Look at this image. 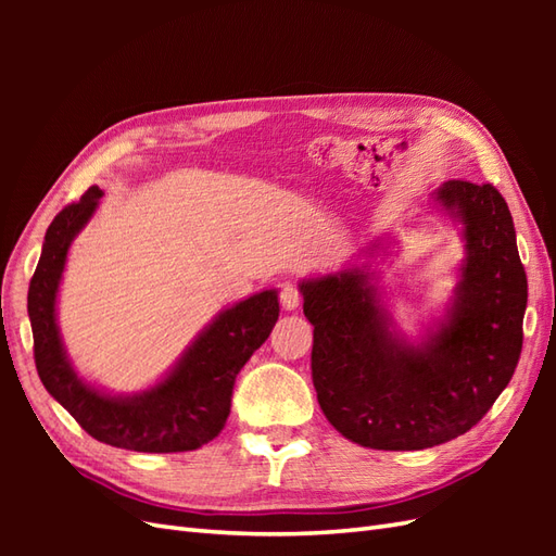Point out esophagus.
I'll use <instances>...</instances> for the list:
<instances>
[{
	"label": "esophagus",
	"instance_id": "esophagus-1",
	"mask_svg": "<svg viewBox=\"0 0 556 556\" xmlns=\"http://www.w3.org/2000/svg\"><path fill=\"white\" fill-rule=\"evenodd\" d=\"M301 304V292L294 288V285H285L280 290V306L285 311H296Z\"/></svg>",
	"mask_w": 556,
	"mask_h": 556
}]
</instances>
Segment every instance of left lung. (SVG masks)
<instances>
[{
    "mask_svg": "<svg viewBox=\"0 0 556 556\" xmlns=\"http://www.w3.org/2000/svg\"><path fill=\"white\" fill-rule=\"evenodd\" d=\"M433 201L464 225L466 260L445 319L422 343L392 329L366 266L299 285L319 408L362 447L425 450L457 439L494 406L519 362L527 274L506 199L490 182L447 180Z\"/></svg>",
    "mask_w": 556,
    "mask_h": 556,
    "instance_id": "obj_1",
    "label": "left lung"
}]
</instances>
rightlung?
<instances>
[{
    "mask_svg": "<svg viewBox=\"0 0 556 556\" xmlns=\"http://www.w3.org/2000/svg\"><path fill=\"white\" fill-rule=\"evenodd\" d=\"M102 190L92 188L50 223L37 271L29 280L27 313L35 336L37 371L58 403L92 439L134 452H188L223 431L231 392L243 364L271 333L278 292L264 290L223 311L182 352L169 376L131 396H113L86 384L66 357L55 301L76 233L88 225Z\"/></svg>",
    "mask_w": 556,
    "mask_h": 556,
    "instance_id": "add662e5",
    "label": "right lung"
}]
</instances>
